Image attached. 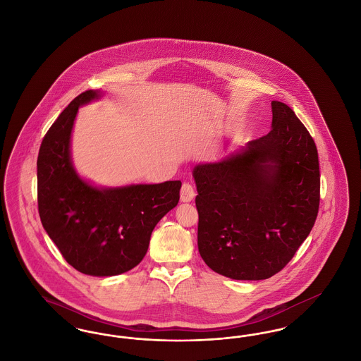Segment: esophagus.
<instances>
[{"mask_svg":"<svg viewBox=\"0 0 361 361\" xmlns=\"http://www.w3.org/2000/svg\"><path fill=\"white\" fill-rule=\"evenodd\" d=\"M195 196H196V193H195L193 187L189 183H184L183 187H181V190H180L181 202L183 203H189V202H192L195 199Z\"/></svg>","mask_w":361,"mask_h":361,"instance_id":"1","label":"esophagus"}]
</instances>
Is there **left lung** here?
I'll use <instances>...</instances> for the list:
<instances>
[{"label": "left lung", "instance_id": "left-lung-1", "mask_svg": "<svg viewBox=\"0 0 361 361\" xmlns=\"http://www.w3.org/2000/svg\"><path fill=\"white\" fill-rule=\"evenodd\" d=\"M197 246L234 280L280 272L309 237L319 208L318 152L291 108L272 102V130L218 162L193 168Z\"/></svg>", "mask_w": 361, "mask_h": 361}]
</instances>
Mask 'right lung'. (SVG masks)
I'll return each instance as SVG.
<instances>
[{
  "instance_id": "obj_1",
  "label": "right lung",
  "mask_w": 361,
  "mask_h": 361,
  "mask_svg": "<svg viewBox=\"0 0 361 361\" xmlns=\"http://www.w3.org/2000/svg\"><path fill=\"white\" fill-rule=\"evenodd\" d=\"M100 90L77 96L54 121L37 155L40 221L63 258L85 275L124 274L143 259L157 224L177 206L181 181L96 187L73 165L70 142L81 105Z\"/></svg>"
}]
</instances>
